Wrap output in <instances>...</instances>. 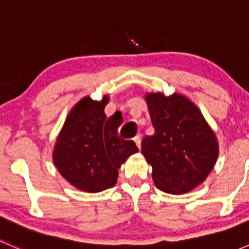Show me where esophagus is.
Listing matches in <instances>:
<instances>
[{"mask_svg": "<svg viewBox=\"0 0 249 249\" xmlns=\"http://www.w3.org/2000/svg\"><path fill=\"white\" fill-rule=\"evenodd\" d=\"M134 141H135V143H136L137 147L140 148L141 147V135H137V136H135Z\"/></svg>", "mask_w": 249, "mask_h": 249, "instance_id": "obj_1", "label": "esophagus"}]
</instances>
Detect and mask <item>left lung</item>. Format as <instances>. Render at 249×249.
Returning a JSON list of instances; mask_svg holds the SVG:
<instances>
[{"instance_id": "obj_1", "label": "left lung", "mask_w": 249, "mask_h": 249, "mask_svg": "<svg viewBox=\"0 0 249 249\" xmlns=\"http://www.w3.org/2000/svg\"><path fill=\"white\" fill-rule=\"evenodd\" d=\"M154 135L142 140V154L161 192L185 194L199 187L217 162L219 144L196 105L182 94L144 96Z\"/></svg>"}]
</instances>
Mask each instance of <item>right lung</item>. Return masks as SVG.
<instances>
[{"mask_svg":"<svg viewBox=\"0 0 249 249\" xmlns=\"http://www.w3.org/2000/svg\"><path fill=\"white\" fill-rule=\"evenodd\" d=\"M108 101V95L99 101L83 97L70 110L55 142V167L82 192L100 193L114 187L118 170L139 152L132 141L118 137L119 118L105 114Z\"/></svg>","mask_w":249,"mask_h":249,"instance_id":"obj_1","label":"right lung"}]
</instances>
